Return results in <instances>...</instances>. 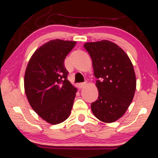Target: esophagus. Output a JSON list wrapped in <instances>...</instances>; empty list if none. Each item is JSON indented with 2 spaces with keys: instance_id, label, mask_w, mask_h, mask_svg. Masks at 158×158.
I'll return each instance as SVG.
<instances>
[{
  "instance_id": "1",
  "label": "esophagus",
  "mask_w": 158,
  "mask_h": 158,
  "mask_svg": "<svg viewBox=\"0 0 158 158\" xmlns=\"http://www.w3.org/2000/svg\"><path fill=\"white\" fill-rule=\"evenodd\" d=\"M85 85H86V82H84V83H80V84H79V85H78V86H79V89H81V88H84V87L85 86Z\"/></svg>"
}]
</instances>
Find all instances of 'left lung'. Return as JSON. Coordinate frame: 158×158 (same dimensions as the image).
<instances>
[{
    "label": "left lung",
    "mask_w": 158,
    "mask_h": 158,
    "mask_svg": "<svg viewBox=\"0 0 158 158\" xmlns=\"http://www.w3.org/2000/svg\"><path fill=\"white\" fill-rule=\"evenodd\" d=\"M91 58L99 97L91 110L106 123L117 121L126 112L135 96L137 80L131 59L117 44L108 40L83 45Z\"/></svg>",
    "instance_id": "1"
}]
</instances>
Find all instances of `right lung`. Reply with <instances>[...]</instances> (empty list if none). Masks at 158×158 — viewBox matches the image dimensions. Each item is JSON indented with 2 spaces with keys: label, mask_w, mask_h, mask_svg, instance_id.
Returning a JSON list of instances; mask_svg holds the SVG:
<instances>
[{
  "label": "right lung",
  "mask_w": 158,
  "mask_h": 158,
  "mask_svg": "<svg viewBox=\"0 0 158 158\" xmlns=\"http://www.w3.org/2000/svg\"><path fill=\"white\" fill-rule=\"evenodd\" d=\"M74 41L53 39L34 52L24 74V91L30 106L41 119L59 124L70 116L77 88L68 80L64 66Z\"/></svg>",
  "instance_id": "1"
}]
</instances>
